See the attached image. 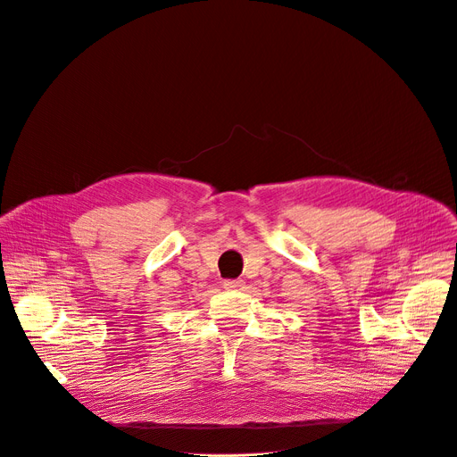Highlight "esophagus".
Returning a JSON list of instances; mask_svg holds the SVG:
<instances>
[{"instance_id": "34e87169", "label": "esophagus", "mask_w": 457, "mask_h": 457, "mask_svg": "<svg viewBox=\"0 0 457 457\" xmlns=\"http://www.w3.org/2000/svg\"><path fill=\"white\" fill-rule=\"evenodd\" d=\"M224 287H226V289H231V292H238V289L244 287V280L228 278V280H224Z\"/></svg>"}]
</instances>
